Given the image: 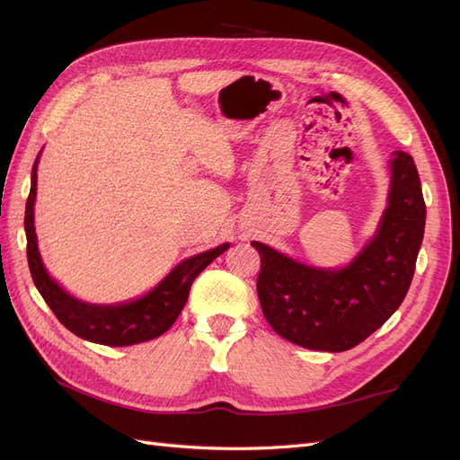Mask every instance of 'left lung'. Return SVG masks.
Instances as JSON below:
<instances>
[{
    "mask_svg": "<svg viewBox=\"0 0 460 460\" xmlns=\"http://www.w3.org/2000/svg\"><path fill=\"white\" fill-rule=\"evenodd\" d=\"M389 169L392 186L380 226L347 267H309L252 242L261 255V309L278 336L340 353L365 341L399 309L422 245L426 203L409 153L394 151Z\"/></svg>",
    "mask_w": 460,
    "mask_h": 460,
    "instance_id": "left-lung-1",
    "label": "left lung"
}]
</instances>
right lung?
<instances>
[{"label":"right lung","instance_id":"add662e5","mask_svg":"<svg viewBox=\"0 0 460 460\" xmlns=\"http://www.w3.org/2000/svg\"><path fill=\"white\" fill-rule=\"evenodd\" d=\"M38 159L32 166L31 193L29 199H26L24 213V230L26 257H29L31 274L40 296L49 305V309L59 318V323L82 340L111 347H122L159 338L161 333L174 324L178 314L182 313L190 296V288L198 274L220 253H225L230 243H222L215 249H208L205 253L182 261L155 288L134 301L120 305H90L80 301L71 294H66L48 274L38 252L34 230Z\"/></svg>","mask_w":460,"mask_h":460}]
</instances>
